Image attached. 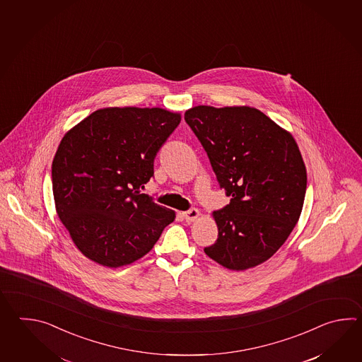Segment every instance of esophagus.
<instances>
[{
  "mask_svg": "<svg viewBox=\"0 0 362 362\" xmlns=\"http://www.w3.org/2000/svg\"><path fill=\"white\" fill-rule=\"evenodd\" d=\"M182 215H184L185 220L187 223H192V221H195L199 217V211L197 208H190L189 211H186Z\"/></svg>",
  "mask_w": 362,
  "mask_h": 362,
  "instance_id": "1",
  "label": "esophagus"
}]
</instances>
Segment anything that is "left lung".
<instances>
[{"label": "left lung", "mask_w": 362, "mask_h": 362, "mask_svg": "<svg viewBox=\"0 0 362 362\" xmlns=\"http://www.w3.org/2000/svg\"><path fill=\"white\" fill-rule=\"evenodd\" d=\"M230 203L215 211L218 235L204 252L231 270L267 262L300 217L307 170L290 133L256 108L197 106L185 112Z\"/></svg>", "instance_id": "left-lung-1"}]
</instances>
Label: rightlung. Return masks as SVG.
I'll use <instances>...</instances> for the list:
<instances>
[{
  "instance_id": "right-lung-1",
  "label": "right lung",
  "mask_w": 362,
  "mask_h": 362,
  "mask_svg": "<svg viewBox=\"0 0 362 362\" xmlns=\"http://www.w3.org/2000/svg\"><path fill=\"white\" fill-rule=\"evenodd\" d=\"M181 122L163 108L97 110L62 139L52 165L55 208L77 248L103 267L146 255L175 212L141 194Z\"/></svg>"
}]
</instances>
